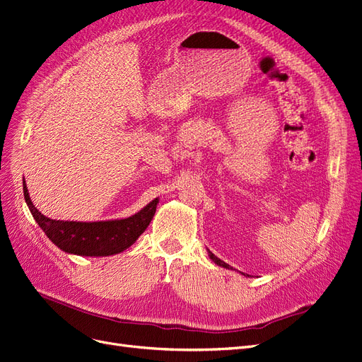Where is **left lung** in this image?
<instances>
[{
  "mask_svg": "<svg viewBox=\"0 0 362 362\" xmlns=\"http://www.w3.org/2000/svg\"><path fill=\"white\" fill-rule=\"evenodd\" d=\"M209 257H210V259L213 261V262H215V264H218V265H221V267H223V269H228V270H233V267H230L228 264H225L223 261H221L218 257H215V255H213V253L209 250ZM243 276H247L249 277V274H245V273H242Z\"/></svg>",
  "mask_w": 362,
  "mask_h": 362,
  "instance_id": "obj_1",
  "label": "left lung"
}]
</instances>
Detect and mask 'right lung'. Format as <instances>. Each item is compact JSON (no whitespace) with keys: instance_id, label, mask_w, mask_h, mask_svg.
<instances>
[{"instance_id":"1","label":"right lung","mask_w":362,"mask_h":362,"mask_svg":"<svg viewBox=\"0 0 362 362\" xmlns=\"http://www.w3.org/2000/svg\"><path fill=\"white\" fill-rule=\"evenodd\" d=\"M23 197L33 218L50 242L65 253L78 257H109L124 252L136 243V240L149 226L159 203V199L155 198L136 215L125 219L76 222L50 219L38 211L31 202L25 180Z\"/></svg>"}]
</instances>
